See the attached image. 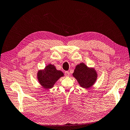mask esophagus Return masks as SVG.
Here are the masks:
<instances>
[{"instance_id": "1", "label": "esophagus", "mask_w": 130, "mask_h": 130, "mask_svg": "<svg viewBox=\"0 0 130 130\" xmlns=\"http://www.w3.org/2000/svg\"><path fill=\"white\" fill-rule=\"evenodd\" d=\"M64 73H65V75L66 76L68 77V76H70V72L68 71H65Z\"/></svg>"}]
</instances>
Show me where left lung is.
<instances>
[{
  "mask_svg": "<svg viewBox=\"0 0 130 130\" xmlns=\"http://www.w3.org/2000/svg\"><path fill=\"white\" fill-rule=\"evenodd\" d=\"M73 76L76 79L81 87L87 88L92 87L94 84L97 75L94 70L87 67L86 65L82 63L76 67Z\"/></svg>",
  "mask_w": 130,
  "mask_h": 130,
  "instance_id": "left-lung-1",
  "label": "left lung"
}]
</instances>
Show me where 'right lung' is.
Returning a JSON list of instances; mask_svg holds the SVG:
<instances>
[{"mask_svg": "<svg viewBox=\"0 0 130 130\" xmlns=\"http://www.w3.org/2000/svg\"><path fill=\"white\" fill-rule=\"evenodd\" d=\"M63 75V72L57 70L54 66L48 64L43 71H38L37 77L39 82L43 88L49 89L52 88L56 82Z\"/></svg>", "mask_w": 130, "mask_h": 130, "instance_id": "obj_1", "label": "right lung"}]
</instances>
